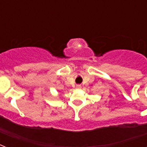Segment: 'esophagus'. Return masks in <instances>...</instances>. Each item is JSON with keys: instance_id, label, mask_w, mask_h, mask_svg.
I'll return each instance as SVG.
<instances>
[{"instance_id": "1", "label": "esophagus", "mask_w": 147, "mask_h": 147, "mask_svg": "<svg viewBox=\"0 0 147 147\" xmlns=\"http://www.w3.org/2000/svg\"><path fill=\"white\" fill-rule=\"evenodd\" d=\"M76 89H80V88H81V85H76Z\"/></svg>"}]
</instances>
